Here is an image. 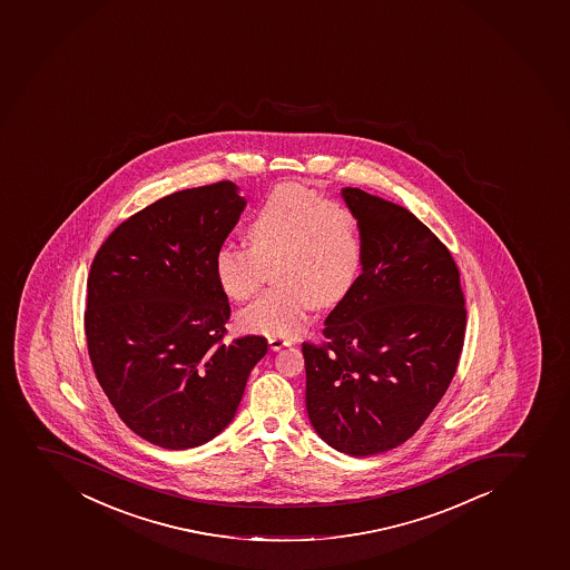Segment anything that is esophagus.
Masks as SVG:
<instances>
[{
	"label": "esophagus",
	"instance_id": "34e87169",
	"mask_svg": "<svg viewBox=\"0 0 570 570\" xmlns=\"http://www.w3.org/2000/svg\"><path fill=\"white\" fill-rule=\"evenodd\" d=\"M267 342H269V347L273 352H278V350H282L284 346H292V344H294V338H289V336L273 335L267 338Z\"/></svg>",
	"mask_w": 570,
	"mask_h": 570
}]
</instances>
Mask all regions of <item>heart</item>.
<instances>
[{"label":"heart","instance_id":"heart-1","mask_svg":"<svg viewBox=\"0 0 570 570\" xmlns=\"http://www.w3.org/2000/svg\"><path fill=\"white\" fill-rule=\"evenodd\" d=\"M250 247L223 245L213 254L218 286L229 299L248 301L273 265L275 288L239 314L243 330L292 335L312 306L336 305L363 269L355 213L314 188L284 183L259 204L247 226Z\"/></svg>","mask_w":570,"mask_h":570}]
</instances>
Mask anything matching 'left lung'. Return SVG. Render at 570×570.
<instances>
[{
	"label": "left lung",
	"mask_w": 570,
	"mask_h": 570,
	"mask_svg": "<svg viewBox=\"0 0 570 570\" xmlns=\"http://www.w3.org/2000/svg\"><path fill=\"white\" fill-rule=\"evenodd\" d=\"M363 273L333 308L322 344L303 342L306 411L350 456L402 445L440 404L464 347L465 299L449 248L413 213L347 187Z\"/></svg>",
	"instance_id": "1"
}]
</instances>
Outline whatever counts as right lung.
Masks as SVG:
<instances>
[{
  "label": "right lung",
  "instance_id": "1",
  "mask_svg": "<svg viewBox=\"0 0 570 570\" xmlns=\"http://www.w3.org/2000/svg\"><path fill=\"white\" fill-rule=\"evenodd\" d=\"M232 181L187 188L106 237L88 276L83 330L95 376L119 419L183 451L234 419L264 336L226 341L228 295L213 271L245 209Z\"/></svg>",
  "mask_w": 570,
  "mask_h": 570
}]
</instances>
